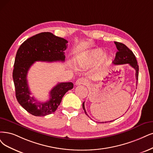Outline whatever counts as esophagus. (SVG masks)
<instances>
[{
  "mask_svg": "<svg viewBox=\"0 0 153 153\" xmlns=\"http://www.w3.org/2000/svg\"><path fill=\"white\" fill-rule=\"evenodd\" d=\"M82 84H83V85H88V81L86 79H84L83 78L78 79L76 82V85L79 86V85H82Z\"/></svg>",
  "mask_w": 153,
  "mask_h": 153,
  "instance_id": "obj_1",
  "label": "esophagus"
}]
</instances>
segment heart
<instances>
[{"label":"heart","mask_w":153,"mask_h":153,"mask_svg":"<svg viewBox=\"0 0 153 153\" xmlns=\"http://www.w3.org/2000/svg\"><path fill=\"white\" fill-rule=\"evenodd\" d=\"M105 54V51L101 48H96L84 52L78 58V65L82 69H87L96 64L101 59L102 64L101 69L108 67L112 62V56Z\"/></svg>","instance_id":"obj_1"}]
</instances>
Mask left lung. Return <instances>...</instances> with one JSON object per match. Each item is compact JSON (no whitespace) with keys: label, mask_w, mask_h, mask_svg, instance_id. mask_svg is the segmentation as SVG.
Segmentation results:
<instances>
[{"label":"left lung","mask_w":153,"mask_h":153,"mask_svg":"<svg viewBox=\"0 0 153 153\" xmlns=\"http://www.w3.org/2000/svg\"><path fill=\"white\" fill-rule=\"evenodd\" d=\"M118 50V52L115 55V58L113 62V63L115 65H121V64H128L132 67L135 70V78H136V84H137L138 81V76H139V65L137 64V62L135 58V56L133 53L132 51L130 50L126 45H124L120 42H114ZM82 108L83 110L85 112L86 115L88 116L87 114L86 111L85 110V107H84V102L82 103ZM89 117V116H88ZM112 122V121H110ZM108 122H105L106 123ZM101 123H104L101 122Z\"/></svg>","instance_id":"obj_1"}]
</instances>
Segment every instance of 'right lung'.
<instances>
[{
	"label": "right lung",
	"mask_w": 153,
	"mask_h": 153,
	"mask_svg": "<svg viewBox=\"0 0 153 153\" xmlns=\"http://www.w3.org/2000/svg\"><path fill=\"white\" fill-rule=\"evenodd\" d=\"M68 42L50 32L37 34L22 43L17 52L13 73L16 97L19 103L34 116L42 117L52 114L57 109L64 94L73 88L72 82L58 83L50 91V99L39 102L31 97L27 74L36 61H65L64 51Z\"/></svg>",
	"instance_id": "1"
}]
</instances>
